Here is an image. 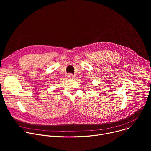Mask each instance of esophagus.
<instances>
[{
	"label": "esophagus",
	"instance_id": "1",
	"mask_svg": "<svg viewBox=\"0 0 151 151\" xmlns=\"http://www.w3.org/2000/svg\"><path fill=\"white\" fill-rule=\"evenodd\" d=\"M68 78H69V79H73L74 78V75L72 74V73H69L68 75Z\"/></svg>",
	"mask_w": 151,
	"mask_h": 151
}]
</instances>
